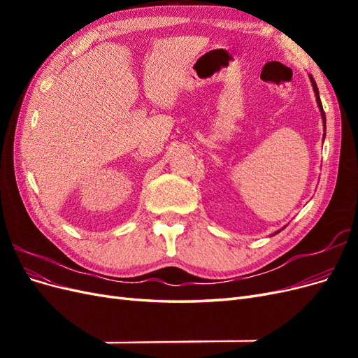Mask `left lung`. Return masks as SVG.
I'll list each match as a JSON object with an SVG mask.
<instances>
[{
	"instance_id": "left-lung-1",
	"label": "left lung",
	"mask_w": 358,
	"mask_h": 358,
	"mask_svg": "<svg viewBox=\"0 0 358 358\" xmlns=\"http://www.w3.org/2000/svg\"><path fill=\"white\" fill-rule=\"evenodd\" d=\"M309 79H310V83H312V86H313V92H315V96H317V104H318V107H320V112H321L322 124H324V131H326V113H324V110H322V104H321V99H320V91H318V86H317L315 80H313L312 74H309ZM324 137H326V133H324ZM279 231H280V230H279ZM279 231H276L275 234H278Z\"/></svg>"
}]
</instances>
